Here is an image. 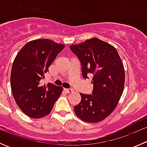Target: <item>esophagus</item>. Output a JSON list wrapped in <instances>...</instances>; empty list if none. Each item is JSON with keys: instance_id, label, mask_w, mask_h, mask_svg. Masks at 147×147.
Listing matches in <instances>:
<instances>
[{"instance_id": "esophagus-1", "label": "esophagus", "mask_w": 147, "mask_h": 147, "mask_svg": "<svg viewBox=\"0 0 147 147\" xmlns=\"http://www.w3.org/2000/svg\"><path fill=\"white\" fill-rule=\"evenodd\" d=\"M65 90L67 93L73 92V90H72V89H65Z\"/></svg>"}]
</instances>
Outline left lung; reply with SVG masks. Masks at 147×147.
I'll use <instances>...</instances> for the list:
<instances>
[{
	"mask_svg": "<svg viewBox=\"0 0 147 147\" xmlns=\"http://www.w3.org/2000/svg\"><path fill=\"white\" fill-rule=\"evenodd\" d=\"M69 47L80 61L83 78L93 75L92 94L80 93L81 102L74 111L85 122L101 121L113 112L122 94L125 81L122 60L114 46L97 38Z\"/></svg>",
	"mask_w": 147,
	"mask_h": 147,
	"instance_id": "obj_1",
	"label": "left lung"
}]
</instances>
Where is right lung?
Here are the masks:
<instances>
[{"instance_id": "obj_1", "label": "right lung", "mask_w": 147, "mask_h": 147, "mask_svg": "<svg viewBox=\"0 0 147 147\" xmlns=\"http://www.w3.org/2000/svg\"><path fill=\"white\" fill-rule=\"evenodd\" d=\"M65 47L48 39L34 40L15 57L10 73L11 90L18 106L30 117L47 116L63 92L62 87L42 84L41 80Z\"/></svg>"}]
</instances>
